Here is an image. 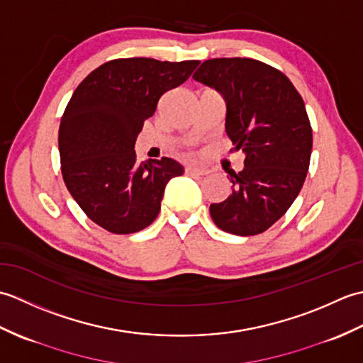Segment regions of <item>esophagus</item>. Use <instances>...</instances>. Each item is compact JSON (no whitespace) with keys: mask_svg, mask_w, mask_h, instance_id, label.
<instances>
[{"mask_svg":"<svg viewBox=\"0 0 363 363\" xmlns=\"http://www.w3.org/2000/svg\"><path fill=\"white\" fill-rule=\"evenodd\" d=\"M186 173L190 176H206V174H209V169L198 168V167H187Z\"/></svg>","mask_w":363,"mask_h":363,"instance_id":"esophagus-1","label":"esophagus"}]
</instances>
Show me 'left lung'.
Instances as JSON below:
<instances>
[{"mask_svg": "<svg viewBox=\"0 0 363 363\" xmlns=\"http://www.w3.org/2000/svg\"><path fill=\"white\" fill-rule=\"evenodd\" d=\"M194 79L226 99V134L245 152V168L229 172L233 191L211 204L215 225L257 235L295 201L309 172L312 126L303 98L277 68L248 57L209 59Z\"/></svg>", "mask_w": 363, "mask_h": 363, "instance_id": "8db88e82", "label": "left lung"}]
</instances>
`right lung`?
Masks as SVG:
<instances>
[{
    "label": "right lung",
    "instance_id": "obj_1",
    "mask_svg": "<svg viewBox=\"0 0 363 363\" xmlns=\"http://www.w3.org/2000/svg\"><path fill=\"white\" fill-rule=\"evenodd\" d=\"M198 65L113 59L76 87L59 126L60 169L74 201L98 226L133 234L156 220L167 182L184 168L169 157L138 164L134 145L162 95Z\"/></svg>",
    "mask_w": 363,
    "mask_h": 363
}]
</instances>
